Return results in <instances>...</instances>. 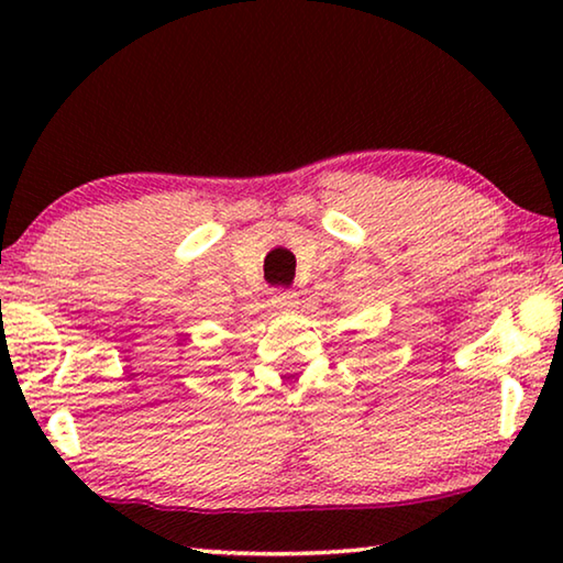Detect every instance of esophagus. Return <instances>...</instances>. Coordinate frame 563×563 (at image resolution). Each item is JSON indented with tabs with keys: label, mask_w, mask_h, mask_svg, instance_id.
Listing matches in <instances>:
<instances>
[{
	"label": "esophagus",
	"mask_w": 563,
	"mask_h": 563,
	"mask_svg": "<svg viewBox=\"0 0 563 563\" xmlns=\"http://www.w3.org/2000/svg\"><path fill=\"white\" fill-rule=\"evenodd\" d=\"M273 305L278 310H292L295 305H298V292H295V290H275Z\"/></svg>",
	"instance_id": "obj_1"
}]
</instances>
